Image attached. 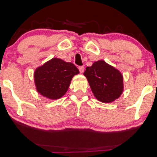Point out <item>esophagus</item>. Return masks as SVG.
I'll return each mask as SVG.
<instances>
[{
  "mask_svg": "<svg viewBox=\"0 0 157 157\" xmlns=\"http://www.w3.org/2000/svg\"><path fill=\"white\" fill-rule=\"evenodd\" d=\"M78 68H79V70H80V72L81 74H82L84 72V69H85L84 66H80V67H79Z\"/></svg>",
  "mask_w": 157,
  "mask_h": 157,
  "instance_id": "1",
  "label": "esophagus"
}]
</instances>
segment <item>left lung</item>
<instances>
[{
    "label": "left lung",
    "instance_id": "8db88e82",
    "mask_svg": "<svg viewBox=\"0 0 157 157\" xmlns=\"http://www.w3.org/2000/svg\"><path fill=\"white\" fill-rule=\"evenodd\" d=\"M83 75L86 77L94 96L104 103L115 101L124 91L123 76L120 71L103 60L88 66Z\"/></svg>",
    "mask_w": 157,
    "mask_h": 157
}]
</instances>
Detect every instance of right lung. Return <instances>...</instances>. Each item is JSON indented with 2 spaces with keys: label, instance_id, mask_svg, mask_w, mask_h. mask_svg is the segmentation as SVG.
I'll list each match as a JSON object with an SVG mask.
<instances>
[{
  "label": "right lung",
  "instance_id": "1",
  "mask_svg": "<svg viewBox=\"0 0 157 157\" xmlns=\"http://www.w3.org/2000/svg\"><path fill=\"white\" fill-rule=\"evenodd\" d=\"M79 73L78 68L72 63L54 57L35 70L36 90L46 98L58 100L66 94L73 77Z\"/></svg>",
  "mask_w": 157,
  "mask_h": 157
}]
</instances>
